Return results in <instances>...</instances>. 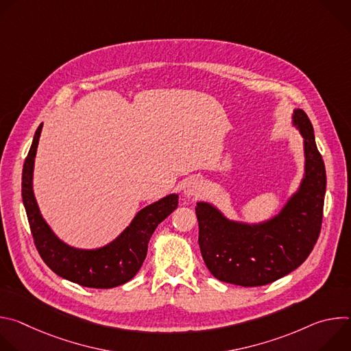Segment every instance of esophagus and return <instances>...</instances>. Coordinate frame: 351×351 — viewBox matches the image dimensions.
<instances>
[{
	"instance_id": "obj_1",
	"label": "esophagus",
	"mask_w": 351,
	"mask_h": 351,
	"mask_svg": "<svg viewBox=\"0 0 351 351\" xmlns=\"http://www.w3.org/2000/svg\"><path fill=\"white\" fill-rule=\"evenodd\" d=\"M183 191H184L186 197L197 198L203 191V183L195 178H190V179L186 180V183L183 186Z\"/></svg>"
}]
</instances>
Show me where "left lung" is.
<instances>
[{
	"mask_svg": "<svg viewBox=\"0 0 351 351\" xmlns=\"http://www.w3.org/2000/svg\"><path fill=\"white\" fill-rule=\"evenodd\" d=\"M293 125L304 137L306 173L282 211L260 225L229 221L208 203H197L198 244L210 272L244 287L264 286L302 265L318 240L326 190V172L314 128L303 110Z\"/></svg>",
	"mask_w": 351,
	"mask_h": 351,
	"instance_id": "1",
	"label": "left lung"
}]
</instances>
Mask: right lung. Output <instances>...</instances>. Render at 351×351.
<instances>
[{"label":"right lung","instance_id":"obj_1","mask_svg":"<svg viewBox=\"0 0 351 351\" xmlns=\"http://www.w3.org/2000/svg\"><path fill=\"white\" fill-rule=\"evenodd\" d=\"M43 123L37 128L22 172V199L34 245L48 268L84 287L111 289L129 282L143 265L148 241L157 226L178 207V194H169L143 208L110 244L80 250L61 241L43 219L33 194V167Z\"/></svg>","mask_w":351,"mask_h":351}]
</instances>
